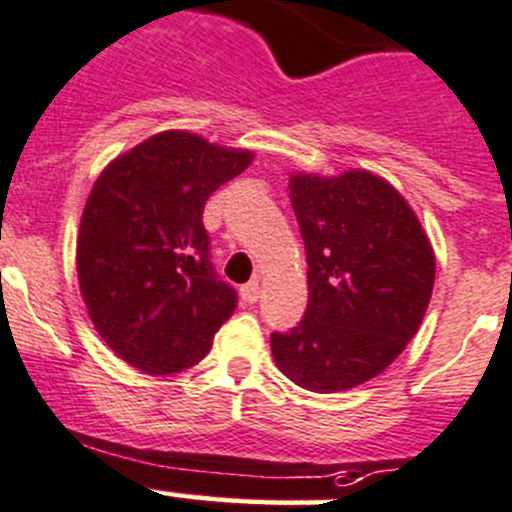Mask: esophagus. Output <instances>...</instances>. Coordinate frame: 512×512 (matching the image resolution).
I'll use <instances>...</instances> for the list:
<instances>
[{
	"label": "esophagus",
	"instance_id": "obj_1",
	"mask_svg": "<svg viewBox=\"0 0 512 512\" xmlns=\"http://www.w3.org/2000/svg\"><path fill=\"white\" fill-rule=\"evenodd\" d=\"M259 294H261L259 281H248V284H243V287H241V299L246 304H256V302H259Z\"/></svg>",
	"mask_w": 512,
	"mask_h": 512
}]
</instances>
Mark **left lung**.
Listing matches in <instances>:
<instances>
[{
	"instance_id": "1",
	"label": "left lung",
	"mask_w": 512,
	"mask_h": 512,
	"mask_svg": "<svg viewBox=\"0 0 512 512\" xmlns=\"http://www.w3.org/2000/svg\"><path fill=\"white\" fill-rule=\"evenodd\" d=\"M307 251L302 322L271 335L289 381L337 393L370 381L416 335L434 289V248L401 192L373 172L292 175Z\"/></svg>"
}]
</instances>
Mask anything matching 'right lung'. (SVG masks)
<instances>
[{
  "label": "right lung",
  "mask_w": 512,
  "mask_h": 512,
  "mask_svg": "<svg viewBox=\"0 0 512 512\" xmlns=\"http://www.w3.org/2000/svg\"><path fill=\"white\" fill-rule=\"evenodd\" d=\"M251 159L190 131H159L93 185L75 248L78 284L98 335L142 373L200 363L236 309V289L210 264L203 208Z\"/></svg>",
  "instance_id": "right-lung-1"
}]
</instances>
